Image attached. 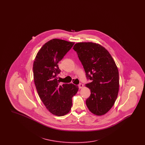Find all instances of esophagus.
Wrapping results in <instances>:
<instances>
[{
	"instance_id": "1",
	"label": "esophagus",
	"mask_w": 145,
	"mask_h": 145,
	"mask_svg": "<svg viewBox=\"0 0 145 145\" xmlns=\"http://www.w3.org/2000/svg\"><path fill=\"white\" fill-rule=\"evenodd\" d=\"M78 86H79V89H82L83 88V86H84V85H83V84H79V85H78Z\"/></svg>"
}]
</instances>
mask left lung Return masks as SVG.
Instances as JSON below:
<instances>
[{
	"mask_svg": "<svg viewBox=\"0 0 145 145\" xmlns=\"http://www.w3.org/2000/svg\"><path fill=\"white\" fill-rule=\"evenodd\" d=\"M73 49L76 52L88 79L85 84L91 90L86 99L89 110L97 116L110 110L119 91V74L117 66L109 52L102 46L93 42H78Z\"/></svg>",
	"mask_w": 145,
	"mask_h": 145,
	"instance_id": "1",
	"label": "left lung"
}]
</instances>
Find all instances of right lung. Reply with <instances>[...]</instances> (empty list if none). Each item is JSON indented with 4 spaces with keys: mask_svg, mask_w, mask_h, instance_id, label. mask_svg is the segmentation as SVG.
Segmentation results:
<instances>
[{
    "mask_svg": "<svg viewBox=\"0 0 145 145\" xmlns=\"http://www.w3.org/2000/svg\"><path fill=\"white\" fill-rule=\"evenodd\" d=\"M74 42L54 39L39 50L33 63L35 85L42 102L52 114L62 116L69 112L72 98L79 88L73 84H59L60 72L58 62L73 47Z\"/></svg>",
    "mask_w": 145,
    "mask_h": 145,
    "instance_id": "add662e5",
    "label": "right lung"
}]
</instances>
